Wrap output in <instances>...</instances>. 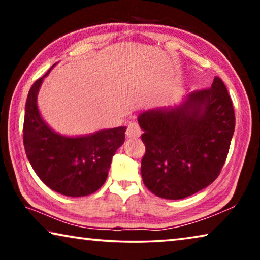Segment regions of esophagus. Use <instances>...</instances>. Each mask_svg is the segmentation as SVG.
Here are the masks:
<instances>
[{"label": "esophagus", "instance_id": "34e87169", "mask_svg": "<svg viewBox=\"0 0 260 260\" xmlns=\"http://www.w3.org/2000/svg\"><path fill=\"white\" fill-rule=\"evenodd\" d=\"M126 134L129 139H138L142 134V131H141L140 126L136 122H131L128 125V128H127Z\"/></svg>", "mask_w": 260, "mask_h": 260}]
</instances>
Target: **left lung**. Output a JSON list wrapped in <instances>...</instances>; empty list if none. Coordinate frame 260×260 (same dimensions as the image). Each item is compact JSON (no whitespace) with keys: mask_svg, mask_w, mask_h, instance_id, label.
Here are the masks:
<instances>
[{"mask_svg":"<svg viewBox=\"0 0 260 260\" xmlns=\"http://www.w3.org/2000/svg\"><path fill=\"white\" fill-rule=\"evenodd\" d=\"M138 120L146 146L141 174L152 193L182 200L218 178L235 129L231 96L219 77L178 107L148 110Z\"/></svg>","mask_w":260,"mask_h":260,"instance_id":"obj_1","label":"left lung"}]
</instances>
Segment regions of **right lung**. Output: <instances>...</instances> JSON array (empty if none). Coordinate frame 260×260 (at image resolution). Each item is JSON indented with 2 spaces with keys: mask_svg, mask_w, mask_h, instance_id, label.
Listing matches in <instances>:
<instances>
[{
  "mask_svg": "<svg viewBox=\"0 0 260 260\" xmlns=\"http://www.w3.org/2000/svg\"><path fill=\"white\" fill-rule=\"evenodd\" d=\"M50 70L33 83L26 100V156L41 181L54 191L70 197L90 195L107 180L112 157L125 141L126 127L76 138L52 131L42 119L37 103L39 89Z\"/></svg>",
  "mask_w": 260,
  "mask_h": 260,
  "instance_id": "obj_1",
  "label": "right lung"
}]
</instances>
